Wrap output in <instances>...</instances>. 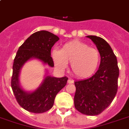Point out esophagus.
Returning a JSON list of instances; mask_svg holds the SVG:
<instances>
[{"instance_id": "obj_1", "label": "esophagus", "mask_w": 129, "mask_h": 129, "mask_svg": "<svg viewBox=\"0 0 129 129\" xmlns=\"http://www.w3.org/2000/svg\"><path fill=\"white\" fill-rule=\"evenodd\" d=\"M73 82H74V81L72 80V79H69L68 80V84H73Z\"/></svg>"}]
</instances>
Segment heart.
Returning a JSON list of instances; mask_svg holds the SVG:
<instances>
[{
    "label": "heart",
    "mask_w": 129,
    "mask_h": 129,
    "mask_svg": "<svg viewBox=\"0 0 129 129\" xmlns=\"http://www.w3.org/2000/svg\"><path fill=\"white\" fill-rule=\"evenodd\" d=\"M52 57L57 68L64 70L71 63V70L80 79L88 78L97 70L100 62V54L97 49L79 41L66 43L61 50H54Z\"/></svg>",
    "instance_id": "1"
}]
</instances>
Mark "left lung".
<instances>
[{
  "label": "left lung",
  "mask_w": 129,
  "mask_h": 129,
  "mask_svg": "<svg viewBox=\"0 0 129 129\" xmlns=\"http://www.w3.org/2000/svg\"><path fill=\"white\" fill-rule=\"evenodd\" d=\"M94 42L101 56L99 69L86 79L75 81V107L81 113L97 115L110 105L118 88L119 68L116 56L105 40L96 36H87Z\"/></svg>",
  "instance_id": "8db88e82"
}]
</instances>
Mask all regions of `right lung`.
I'll return each mask as SVG.
<instances>
[{"mask_svg":"<svg viewBox=\"0 0 129 129\" xmlns=\"http://www.w3.org/2000/svg\"><path fill=\"white\" fill-rule=\"evenodd\" d=\"M59 38L48 31L42 30L32 34L19 47L13 63L11 86L18 104L25 110L42 113L53 106L56 94L66 85L68 77L61 78L46 77L42 85L34 92L24 91L18 84V76L21 67L31 58L41 60L50 67L54 66L51 57V49Z\"/></svg>","mask_w":129,"mask_h":129,"instance_id":"right-lung-1","label":"right lung"}]
</instances>
